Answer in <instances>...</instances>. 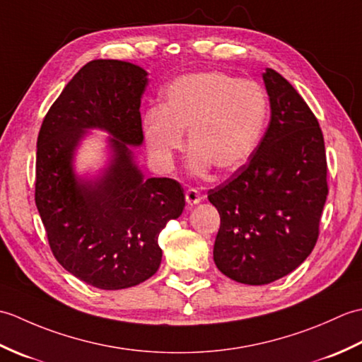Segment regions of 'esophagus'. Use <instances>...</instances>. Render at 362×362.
I'll return each mask as SVG.
<instances>
[{
	"label": "esophagus",
	"instance_id": "obj_1",
	"mask_svg": "<svg viewBox=\"0 0 362 362\" xmlns=\"http://www.w3.org/2000/svg\"><path fill=\"white\" fill-rule=\"evenodd\" d=\"M185 199H187V204L188 205H196V204H199V202L202 201V196H201V193H199L197 189L188 188L185 191Z\"/></svg>",
	"mask_w": 362,
	"mask_h": 362
}]
</instances>
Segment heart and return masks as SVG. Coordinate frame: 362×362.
Instances as JSON below:
<instances>
[{
    "instance_id": "b5f03b06",
    "label": "heart",
    "mask_w": 362,
    "mask_h": 362,
    "mask_svg": "<svg viewBox=\"0 0 362 362\" xmlns=\"http://www.w3.org/2000/svg\"><path fill=\"white\" fill-rule=\"evenodd\" d=\"M269 103L259 83L222 71L187 74L175 79L161 96L160 109L143 118V135L160 169L174 166L175 153L188 134L189 168L222 175L243 168L264 134Z\"/></svg>"
}]
</instances>
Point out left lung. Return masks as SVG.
<instances>
[{"mask_svg": "<svg viewBox=\"0 0 362 362\" xmlns=\"http://www.w3.org/2000/svg\"><path fill=\"white\" fill-rule=\"evenodd\" d=\"M271 121L257 151L209 191L221 227L213 249L219 271L238 283L267 284L308 258L328 196L319 121L281 74L266 68Z\"/></svg>", "mask_w": 362, "mask_h": 362, "instance_id": "1", "label": "left lung"}]
</instances>
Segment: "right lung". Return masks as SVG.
<instances>
[{
    "label": "right lung",
    "instance_id": "right-lung-1",
    "mask_svg": "<svg viewBox=\"0 0 362 362\" xmlns=\"http://www.w3.org/2000/svg\"><path fill=\"white\" fill-rule=\"evenodd\" d=\"M143 68L91 60L51 105L37 138L35 205L52 255L91 286L126 289L161 263L158 235L185 206L180 183L144 179L129 146L143 143ZM88 128L109 132L114 156L93 181L74 174V151Z\"/></svg>",
    "mask_w": 362,
    "mask_h": 362
}]
</instances>
